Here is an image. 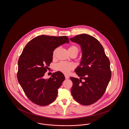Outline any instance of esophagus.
Here are the masks:
<instances>
[{"label": "esophagus", "instance_id": "34e87169", "mask_svg": "<svg viewBox=\"0 0 129 129\" xmlns=\"http://www.w3.org/2000/svg\"><path fill=\"white\" fill-rule=\"evenodd\" d=\"M65 78L66 79H69L70 78V77L67 75H65Z\"/></svg>", "mask_w": 129, "mask_h": 129}]
</instances>
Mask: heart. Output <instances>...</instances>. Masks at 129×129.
Returning <instances> with one entry per match:
<instances>
[{
	"label": "heart",
	"instance_id": "obj_1",
	"mask_svg": "<svg viewBox=\"0 0 129 129\" xmlns=\"http://www.w3.org/2000/svg\"><path fill=\"white\" fill-rule=\"evenodd\" d=\"M58 49L59 48H56L54 50L53 53V58L55 57L56 53H57ZM68 51L70 54L74 53L77 55L78 53H79V50L78 47L76 45H72L68 48ZM74 69V64L73 63L67 62H60L55 65V69L57 71H59L64 74H68L70 73L71 71L73 70Z\"/></svg>",
	"mask_w": 129,
	"mask_h": 129
}]
</instances>
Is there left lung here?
Instances as JSON below:
<instances>
[{
    "instance_id": "1",
    "label": "left lung",
    "mask_w": 129,
    "mask_h": 129,
    "mask_svg": "<svg viewBox=\"0 0 129 129\" xmlns=\"http://www.w3.org/2000/svg\"><path fill=\"white\" fill-rule=\"evenodd\" d=\"M70 40L80 44L82 51L80 66L75 70L80 79L70 77L73 83L72 96L81 104H93L103 96L110 80L109 59L102 44L94 37L83 34Z\"/></svg>"
}]
</instances>
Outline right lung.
<instances>
[{
	"label": "right lung",
	"mask_w": 129,
	"mask_h": 129,
	"mask_svg": "<svg viewBox=\"0 0 129 129\" xmlns=\"http://www.w3.org/2000/svg\"><path fill=\"white\" fill-rule=\"evenodd\" d=\"M66 43L69 41L66 36H39L27 43L20 56L18 81L33 103L45 106L56 98L57 90L65 79L64 74L60 72H55L48 79H44V75L53 60L54 50Z\"/></svg>",
	"instance_id": "add662e5"
}]
</instances>
